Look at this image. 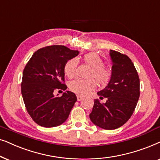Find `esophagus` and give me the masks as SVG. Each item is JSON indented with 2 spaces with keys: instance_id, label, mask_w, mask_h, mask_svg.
I'll return each mask as SVG.
<instances>
[{
  "instance_id": "esophagus-1",
  "label": "esophagus",
  "mask_w": 160,
  "mask_h": 160,
  "mask_svg": "<svg viewBox=\"0 0 160 160\" xmlns=\"http://www.w3.org/2000/svg\"><path fill=\"white\" fill-rule=\"evenodd\" d=\"M77 98H78V101H81V100L83 99V97H81V96H80V95H77Z\"/></svg>"
}]
</instances>
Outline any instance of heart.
Segmentation results:
<instances>
[{
  "instance_id": "heart-1",
  "label": "heart",
  "mask_w": 160,
  "mask_h": 160,
  "mask_svg": "<svg viewBox=\"0 0 160 160\" xmlns=\"http://www.w3.org/2000/svg\"><path fill=\"white\" fill-rule=\"evenodd\" d=\"M83 61L91 68H92L91 77L94 78L101 85H105L108 82L110 78V72L105 68V63L100 56L95 52H90L85 55ZM78 61L77 58H72L68 61L64 66V73L69 78L75 76ZM97 87V82L93 79L91 80H82L76 79L69 83L70 90L77 94L85 96Z\"/></svg>"
}]
</instances>
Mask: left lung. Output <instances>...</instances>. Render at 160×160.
I'll list each match as a JSON object with an SVG mask.
<instances>
[{
	"instance_id": "8db88e82",
	"label": "left lung",
	"mask_w": 160,
	"mask_h": 160,
	"mask_svg": "<svg viewBox=\"0 0 160 160\" xmlns=\"http://www.w3.org/2000/svg\"><path fill=\"white\" fill-rule=\"evenodd\" d=\"M112 72L108 86L97 94L101 103L94 99L91 121L102 129L111 130L118 128L130 118L140 97V80L131 59L126 55L110 50Z\"/></svg>"
}]
</instances>
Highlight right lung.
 Returning a JSON list of instances; mask_svg holds the SVG:
<instances>
[{"mask_svg":"<svg viewBox=\"0 0 160 160\" xmlns=\"http://www.w3.org/2000/svg\"><path fill=\"white\" fill-rule=\"evenodd\" d=\"M63 45H52L36 51L22 73L21 93L28 114L39 126L54 127L62 124L77 101L73 92L66 91L61 97L54 95L57 89L65 91L64 66L78 55Z\"/></svg>","mask_w":160,"mask_h":160,"instance_id":"add662e5","label":"right lung"}]
</instances>
